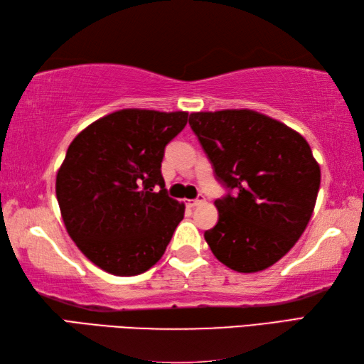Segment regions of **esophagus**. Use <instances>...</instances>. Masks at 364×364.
I'll list each match as a JSON object with an SVG mask.
<instances>
[{"label": "esophagus", "mask_w": 364, "mask_h": 364, "mask_svg": "<svg viewBox=\"0 0 364 364\" xmlns=\"http://www.w3.org/2000/svg\"><path fill=\"white\" fill-rule=\"evenodd\" d=\"M203 202H205V197L203 196H198L197 198H194V200H188V206L189 208H196V206H200V205H203Z\"/></svg>", "instance_id": "34e87169"}]
</instances>
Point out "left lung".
<instances>
[{
  "instance_id": "left-lung-1",
  "label": "left lung",
  "mask_w": 364,
  "mask_h": 364,
  "mask_svg": "<svg viewBox=\"0 0 364 364\" xmlns=\"http://www.w3.org/2000/svg\"><path fill=\"white\" fill-rule=\"evenodd\" d=\"M189 125L215 176L235 191L215 200L219 222L205 231L214 257L242 274L275 264L305 231L318 198L321 167L310 145L252 109L192 112Z\"/></svg>"
}]
</instances>
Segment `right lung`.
<instances>
[{
    "mask_svg": "<svg viewBox=\"0 0 364 364\" xmlns=\"http://www.w3.org/2000/svg\"><path fill=\"white\" fill-rule=\"evenodd\" d=\"M186 123L184 111L131 107L90 123L68 146L56 175L60 215L76 247L105 272L144 274L164 255L184 203L167 196L161 162Z\"/></svg>",
    "mask_w": 364,
    "mask_h": 364,
    "instance_id": "1",
    "label": "right lung"
}]
</instances>
